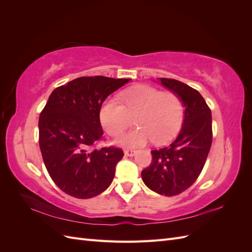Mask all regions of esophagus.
Wrapping results in <instances>:
<instances>
[{
  "label": "esophagus",
  "instance_id": "esophagus-1",
  "mask_svg": "<svg viewBox=\"0 0 252 252\" xmlns=\"http://www.w3.org/2000/svg\"><path fill=\"white\" fill-rule=\"evenodd\" d=\"M124 154L127 157H133L135 155V150H133V149H125L124 150Z\"/></svg>",
  "mask_w": 252,
  "mask_h": 252
}]
</instances>
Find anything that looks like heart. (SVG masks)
I'll use <instances>...</instances> for the list:
<instances>
[{
    "mask_svg": "<svg viewBox=\"0 0 252 252\" xmlns=\"http://www.w3.org/2000/svg\"><path fill=\"white\" fill-rule=\"evenodd\" d=\"M121 104L105 101L100 108V122L110 136H119L131 125L138 127L119 139L127 147L144 146L148 141L161 145L178 134L184 120L182 98L172 91L140 85L123 91Z\"/></svg>",
    "mask_w": 252,
    "mask_h": 252,
    "instance_id": "b5f03b06",
    "label": "heart"
}]
</instances>
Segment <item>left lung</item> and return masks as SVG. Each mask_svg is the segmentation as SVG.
I'll return each instance as SVG.
<instances>
[{
	"instance_id": "left-lung-1",
	"label": "left lung",
	"mask_w": 252,
	"mask_h": 252,
	"mask_svg": "<svg viewBox=\"0 0 252 252\" xmlns=\"http://www.w3.org/2000/svg\"><path fill=\"white\" fill-rule=\"evenodd\" d=\"M161 83L182 98L184 124L170 145L151 150V163L142 179L152 191L172 196L185 191L201 174L212 143V117L197 90L174 79L161 78Z\"/></svg>"
}]
</instances>
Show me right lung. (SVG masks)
<instances>
[{
  "instance_id": "obj_1",
  "label": "right lung",
  "mask_w": 252,
  "mask_h": 252,
  "mask_svg": "<svg viewBox=\"0 0 252 252\" xmlns=\"http://www.w3.org/2000/svg\"><path fill=\"white\" fill-rule=\"evenodd\" d=\"M130 79L81 77L52 91L39 118L43 161L55 184L77 199H90L107 189L121 148H95L103 140L100 108L113 91Z\"/></svg>"
}]
</instances>
